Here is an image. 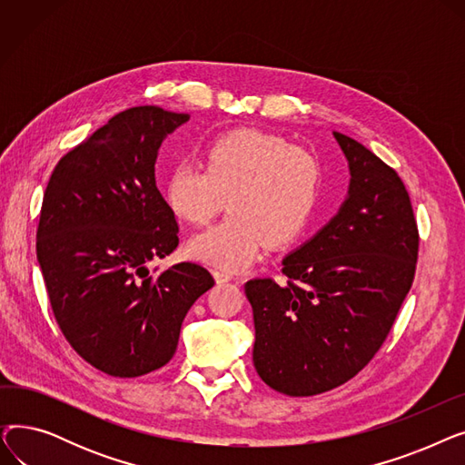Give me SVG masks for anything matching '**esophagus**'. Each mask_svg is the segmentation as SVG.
Segmentation results:
<instances>
[{
	"label": "esophagus",
	"instance_id": "esophagus-1",
	"mask_svg": "<svg viewBox=\"0 0 465 465\" xmlns=\"http://www.w3.org/2000/svg\"><path fill=\"white\" fill-rule=\"evenodd\" d=\"M213 277H214L216 282H228V281H232V275L228 272H220V270H214Z\"/></svg>",
	"mask_w": 465,
	"mask_h": 465
}]
</instances>
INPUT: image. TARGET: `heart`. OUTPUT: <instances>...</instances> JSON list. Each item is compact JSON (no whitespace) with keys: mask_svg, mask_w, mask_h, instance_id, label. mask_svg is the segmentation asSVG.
<instances>
[{"mask_svg":"<svg viewBox=\"0 0 465 465\" xmlns=\"http://www.w3.org/2000/svg\"><path fill=\"white\" fill-rule=\"evenodd\" d=\"M322 188V163L279 135L241 128L213 139L202 165L177 163L163 198L179 220L205 226L224 209L232 214L190 241V254L235 272L251 265L265 245L294 241L309 224Z\"/></svg>","mask_w":465,"mask_h":465,"instance_id":"b5f03b06","label":"heart"}]
</instances>
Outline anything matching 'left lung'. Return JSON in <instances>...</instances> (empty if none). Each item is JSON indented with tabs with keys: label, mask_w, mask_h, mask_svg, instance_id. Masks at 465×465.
Listing matches in <instances>:
<instances>
[{
	"label": "left lung",
	"mask_w": 465,
	"mask_h": 465,
	"mask_svg": "<svg viewBox=\"0 0 465 465\" xmlns=\"http://www.w3.org/2000/svg\"><path fill=\"white\" fill-rule=\"evenodd\" d=\"M351 184L330 223L282 260L284 284L252 279V351L260 379L286 396H314L361 371L409 294L419 228L403 181L370 149L333 132Z\"/></svg>",
	"instance_id": "8db88e82"
}]
</instances>
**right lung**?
<instances>
[{
	"instance_id": "1",
	"label": "right lung",
	"mask_w": 465,
	"mask_h": 465,
	"mask_svg": "<svg viewBox=\"0 0 465 465\" xmlns=\"http://www.w3.org/2000/svg\"><path fill=\"white\" fill-rule=\"evenodd\" d=\"M188 118L156 105L114 114L56 163L43 195L37 262L54 319L77 354L113 377L173 358L188 309L214 284L192 262L149 270L179 245L154 163Z\"/></svg>"
}]
</instances>
